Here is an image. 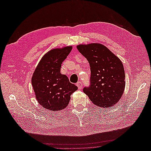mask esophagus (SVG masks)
<instances>
[{
  "label": "esophagus",
  "instance_id": "34e87169",
  "mask_svg": "<svg viewBox=\"0 0 151 151\" xmlns=\"http://www.w3.org/2000/svg\"><path fill=\"white\" fill-rule=\"evenodd\" d=\"M77 88H79V89H81L82 88H83V84H82V83H81V82H78V83H77Z\"/></svg>",
  "mask_w": 151,
  "mask_h": 151
}]
</instances>
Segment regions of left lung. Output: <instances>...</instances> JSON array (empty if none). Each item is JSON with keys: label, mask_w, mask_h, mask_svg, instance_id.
Segmentation results:
<instances>
[{"label": "left lung", "mask_w": 151, "mask_h": 151, "mask_svg": "<svg viewBox=\"0 0 151 151\" xmlns=\"http://www.w3.org/2000/svg\"><path fill=\"white\" fill-rule=\"evenodd\" d=\"M91 67V85L83 89L90 100L101 108L115 105L125 88L124 68L120 59L101 43L77 46Z\"/></svg>", "instance_id": "obj_1"}]
</instances>
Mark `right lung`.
I'll return each instance as SVG.
<instances>
[{
    "label": "right lung",
    "mask_w": 151,
    "mask_h": 151,
    "mask_svg": "<svg viewBox=\"0 0 151 151\" xmlns=\"http://www.w3.org/2000/svg\"><path fill=\"white\" fill-rule=\"evenodd\" d=\"M72 49V46H67L50 50L33 72L31 83L36 99L45 109L62 110L68 106L70 95L78 89L60 73L61 64Z\"/></svg>",
    "instance_id": "obj_1"
}]
</instances>
